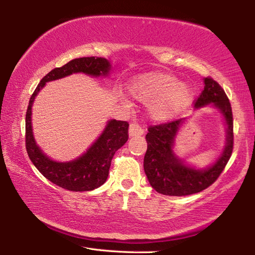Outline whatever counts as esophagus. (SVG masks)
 Returning <instances> with one entry per match:
<instances>
[{
    "label": "esophagus",
    "mask_w": 255,
    "mask_h": 255,
    "mask_svg": "<svg viewBox=\"0 0 255 255\" xmlns=\"http://www.w3.org/2000/svg\"><path fill=\"white\" fill-rule=\"evenodd\" d=\"M144 133V129L141 128L138 124H130L129 126V136H140Z\"/></svg>",
    "instance_id": "1"
}]
</instances>
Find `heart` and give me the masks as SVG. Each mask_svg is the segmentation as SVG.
Returning a JSON list of instances; mask_svg holds the SVG:
<instances>
[{
  "label": "heart",
  "mask_w": 255,
  "mask_h": 255,
  "mask_svg": "<svg viewBox=\"0 0 255 255\" xmlns=\"http://www.w3.org/2000/svg\"><path fill=\"white\" fill-rule=\"evenodd\" d=\"M131 96L144 103H152L150 115L156 120L174 116L191 100L192 91L166 73H149L135 77L128 86Z\"/></svg>",
  "instance_id": "obj_1"
}]
</instances>
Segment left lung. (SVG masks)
<instances>
[{"label":"left lung","instance_id":"left-lung-1","mask_svg":"<svg viewBox=\"0 0 255 255\" xmlns=\"http://www.w3.org/2000/svg\"><path fill=\"white\" fill-rule=\"evenodd\" d=\"M214 103L227 124V143L222 156L207 170H195L185 166L172 150L174 137L184 119L158 124L148 127L146 135L147 150L144 157V170L152 188L165 196H189L210 187L219 178L230 161L234 146L233 112L225 91L213 77H206L200 96L195 100V107Z\"/></svg>","mask_w":255,"mask_h":255}]
</instances>
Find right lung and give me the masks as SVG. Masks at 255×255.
<instances>
[{
	"mask_svg": "<svg viewBox=\"0 0 255 255\" xmlns=\"http://www.w3.org/2000/svg\"><path fill=\"white\" fill-rule=\"evenodd\" d=\"M110 63L101 57H81L72 59L62 67H56L42 77L29 100L25 114V149L38 171L50 182L70 191H90L106 182L109 174L111 159L115 153L128 140L127 122L111 120L98 140L81 157L67 163L55 162L41 152L33 139L31 129V107L40 89L46 82L62 79L72 73L99 76L107 75Z\"/></svg>",
	"mask_w": 255,
	"mask_h": 255,
	"instance_id": "add662e5",
	"label": "right lung"
}]
</instances>
